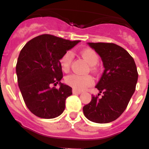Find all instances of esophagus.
<instances>
[{
  "instance_id": "obj_1",
  "label": "esophagus",
  "mask_w": 149,
  "mask_h": 149,
  "mask_svg": "<svg viewBox=\"0 0 149 149\" xmlns=\"http://www.w3.org/2000/svg\"><path fill=\"white\" fill-rule=\"evenodd\" d=\"M72 93H73V94L79 95V94H81V92H80V91H77V90H76V89H72Z\"/></svg>"
}]
</instances>
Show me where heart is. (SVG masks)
Wrapping results in <instances>:
<instances>
[{
    "mask_svg": "<svg viewBox=\"0 0 149 149\" xmlns=\"http://www.w3.org/2000/svg\"><path fill=\"white\" fill-rule=\"evenodd\" d=\"M81 55L91 65V69H95V65L99 61V57L95 51L90 48H86L81 51ZM73 60V53L71 51H66L60 59V65L64 72H68ZM65 83L77 90H84L93 84V78L90 75H83L78 74H72L65 77Z\"/></svg>",
    "mask_w": 149,
    "mask_h": 149,
    "instance_id": "obj_1",
    "label": "heart"
}]
</instances>
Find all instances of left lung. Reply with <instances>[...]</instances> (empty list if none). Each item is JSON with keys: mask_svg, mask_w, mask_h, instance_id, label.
<instances>
[{"mask_svg": "<svg viewBox=\"0 0 149 149\" xmlns=\"http://www.w3.org/2000/svg\"><path fill=\"white\" fill-rule=\"evenodd\" d=\"M88 45L103 62L104 71L95 86L102 97L93 95L83 111L92 122L108 123L118 119L127 107L136 89L137 69L132 56L120 46L104 42Z\"/></svg>", "mask_w": 149, "mask_h": 149, "instance_id": "1", "label": "left lung"}]
</instances>
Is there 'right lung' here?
<instances>
[{
	"mask_svg": "<svg viewBox=\"0 0 149 149\" xmlns=\"http://www.w3.org/2000/svg\"><path fill=\"white\" fill-rule=\"evenodd\" d=\"M79 42L43 34L29 41L21 51L16 64L18 87L26 106L36 116L54 119L65 110L72 89L60 82V60ZM58 82L59 89L50 87Z\"/></svg>",
	"mask_w": 149,
	"mask_h": 149,
	"instance_id": "1",
	"label": "right lung"
}]
</instances>
